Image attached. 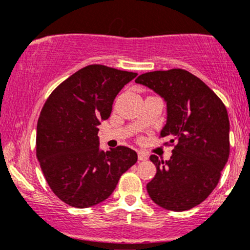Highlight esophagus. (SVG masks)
Listing matches in <instances>:
<instances>
[{
    "instance_id": "34e87169",
    "label": "esophagus",
    "mask_w": 250,
    "mask_h": 250,
    "mask_svg": "<svg viewBox=\"0 0 250 250\" xmlns=\"http://www.w3.org/2000/svg\"><path fill=\"white\" fill-rule=\"evenodd\" d=\"M137 157H139L140 161H147L148 160V155L145 153V151H137Z\"/></svg>"
}]
</instances>
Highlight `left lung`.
Wrapping results in <instances>:
<instances>
[{
  "mask_svg": "<svg viewBox=\"0 0 250 250\" xmlns=\"http://www.w3.org/2000/svg\"><path fill=\"white\" fill-rule=\"evenodd\" d=\"M135 82L167 103V122L160 136L174 145L168 161L150 156L156 175L147 185L149 196L168 210L194 208L214 190L228 161L229 119L225 104L187 70L150 71Z\"/></svg>",
  "mask_w": 250,
  "mask_h": 250,
  "instance_id": "obj_1",
  "label": "left lung"
}]
</instances>
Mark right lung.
Masks as SVG:
<instances>
[{
  "instance_id": "obj_1",
  "label": "right lung",
  "mask_w": 250,
  "mask_h": 250,
  "mask_svg": "<svg viewBox=\"0 0 250 250\" xmlns=\"http://www.w3.org/2000/svg\"><path fill=\"white\" fill-rule=\"evenodd\" d=\"M136 73L101 64L82 68L57 87L37 122L36 156L54 194L75 208L110 196L121 175L137 161L133 149H100L97 133L113 102Z\"/></svg>"
}]
</instances>
